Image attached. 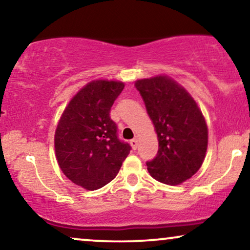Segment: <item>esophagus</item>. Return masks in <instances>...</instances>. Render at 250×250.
<instances>
[{"label":"esophagus","mask_w":250,"mask_h":250,"mask_svg":"<svg viewBox=\"0 0 250 250\" xmlns=\"http://www.w3.org/2000/svg\"><path fill=\"white\" fill-rule=\"evenodd\" d=\"M129 143H131V146L133 148V150H135L136 148H138V140L136 139H133V140H131V141H129Z\"/></svg>","instance_id":"obj_1"}]
</instances>
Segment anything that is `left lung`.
<instances>
[{
  "mask_svg": "<svg viewBox=\"0 0 250 250\" xmlns=\"http://www.w3.org/2000/svg\"><path fill=\"white\" fill-rule=\"evenodd\" d=\"M155 125L159 148L146 162L148 172L159 182L177 186L203 165L208 129L196 101L184 87L167 76L135 82Z\"/></svg>",
  "mask_w": 250,
  "mask_h": 250,
  "instance_id": "1",
  "label": "left lung"
}]
</instances>
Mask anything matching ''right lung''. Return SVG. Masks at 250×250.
I'll list each match as a JSON object with an SVG mask.
<instances>
[{"instance_id": "add662e5", "label": "right lung", "mask_w": 250, "mask_h": 250, "mask_svg": "<svg viewBox=\"0 0 250 250\" xmlns=\"http://www.w3.org/2000/svg\"><path fill=\"white\" fill-rule=\"evenodd\" d=\"M123 88L122 82H91L71 99L58 123V164L71 182L86 190L100 189L114 180L131 151V146L119 140L110 118Z\"/></svg>"}]
</instances>
